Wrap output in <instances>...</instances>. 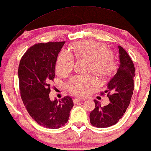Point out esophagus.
Here are the masks:
<instances>
[{"instance_id": "34e87169", "label": "esophagus", "mask_w": 151, "mask_h": 151, "mask_svg": "<svg viewBox=\"0 0 151 151\" xmlns=\"http://www.w3.org/2000/svg\"><path fill=\"white\" fill-rule=\"evenodd\" d=\"M82 101H83V99H79V98L74 99V103H77L79 102H82Z\"/></svg>"}]
</instances>
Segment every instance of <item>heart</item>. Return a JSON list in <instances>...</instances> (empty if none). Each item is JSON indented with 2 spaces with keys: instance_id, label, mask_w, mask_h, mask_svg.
Masks as SVG:
<instances>
[{
  "instance_id": "obj_1",
  "label": "heart",
  "mask_w": 151,
  "mask_h": 151,
  "mask_svg": "<svg viewBox=\"0 0 151 151\" xmlns=\"http://www.w3.org/2000/svg\"><path fill=\"white\" fill-rule=\"evenodd\" d=\"M73 55L68 51H63L58 57L56 70L60 73H68L73 68L75 57L77 59H88L89 68L98 75L108 77L117 68L114 53L106 48L104 44L86 40L72 45ZM96 84L92 76H77L68 82V88L71 92L79 95H84L89 89Z\"/></svg>"
}]
</instances>
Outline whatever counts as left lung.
I'll return each instance as SVG.
<instances>
[{
  "label": "left lung",
  "instance_id": "obj_1",
  "mask_svg": "<svg viewBox=\"0 0 151 151\" xmlns=\"http://www.w3.org/2000/svg\"><path fill=\"white\" fill-rule=\"evenodd\" d=\"M118 47L119 68L104 91L107 93L110 103L102 106L100 102L94 100L95 108L90 114L91 125L97 127H108L117 123L126 111L133 94L135 75L134 63L126 51L121 46Z\"/></svg>",
  "mask_w": 151,
  "mask_h": 151
}]
</instances>
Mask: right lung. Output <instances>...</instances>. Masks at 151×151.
I'll use <instances>...</instances> for the list:
<instances>
[{
  "mask_svg": "<svg viewBox=\"0 0 151 151\" xmlns=\"http://www.w3.org/2000/svg\"><path fill=\"white\" fill-rule=\"evenodd\" d=\"M65 42L35 44L21 59L18 69L21 97L26 110L39 125L49 129L65 125L74 103L70 96L61 100L49 98L58 53Z\"/></svg>",
  "mask_w": 151,
  "mask_h": 151,
  "instance_id": "right-lung-1",
  "label": "right lung"
}]
</instances>
